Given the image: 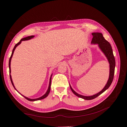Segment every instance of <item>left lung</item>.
I'll use <instances>...</instances> for the list:
<instances>
[{"label": "left lung", "mask_w": 127, "mask_h": 127, "mask_svg": "<svg viewBox=\"0 0 127 127\" xmlns=\"http://www.w3.org/2000/svg\"><path fill=\"white\" fill-rule=\"evenodd\" d=\"M93 38L92 40L91 43L94 44H98V46L99 48H100V50L102 51V52L104 53L105 56L106 57V58L108 60L109 64H110V74H109V80L107 81V82L105 85L104 88L100 92L96 94H94L93 95L91 96H83L80 94L77 93L73 89H72L71 87V86L70 85V87L71 90L72 91V92L76 95V96L81 98L82 99H84L85 100H92L94 98H96L97 96H98L99 95H100L101 93H102L106 91L107 88H108L110 85H111L113 79H114V73H115V57L114 56L112 52V49L111 45L110 43L105 39L104 36H102V34L100 33H93L92 34Z\"/></svg>", "instance_id": "obj_1"}]
</instances>
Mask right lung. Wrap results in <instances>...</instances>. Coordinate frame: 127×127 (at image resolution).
Segmentation results:
<instances>
[{"instance_id":"1","label":"right lung","mask_w":127,"mask_h":127,"mask_svg":"<svg viewBox=\"0 0 127 127\" xmlns=\"http://www.w3.org/2000/svg\"><path fill=\"white\" fill-rule=\"evenodd\" d=\"M34 37V35H31V36H27V37H24V38H23V39H21V40H20V42H18L17 43V44H16L15 45V46L14 48H13V50H12V52L11 56L10 58V59H9V72H10V80H11V83H12V86H13V87L15 88V89L16 90V88H15V87L14 85H13V82H12V80L11 76V75H10V73H11V67H10V65H11V58H12V56H13V52H14V51H15V48H16V47H17L18 45H20V44H21V42H22V41H25V40H30V39H31L33 38V37ZM52 74L51 75V77H50V83H49V86H48V90H47V92H46V93L44 94V95H42V96L40 97V98H36V99H30V98H27V97H26V96H24V95H23V96L25 97V98L26 99H27L28 100H29V101H34L39 100H41V99H43L45 98L46 97H47V96H48V94L50 93V88H51V77H52ZM16 91H17V90H16ZM21 95H22V94H21Z\"/></svg>"}]
</instances>
